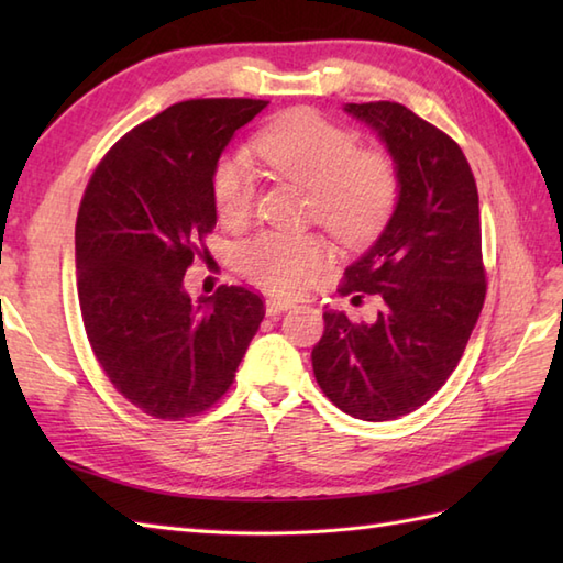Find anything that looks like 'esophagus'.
Segmentation results:
<instances>
[{
    "instance_id": "obj_1",
    "label": "esophagus",
    "mask_w": 563,
    "mask_h": 563,
    "mask_svg": "<svg viewBox=\"0 0 563 563\" xmlns=\"http://www.w3.org/2000/svg\"><path fill=\"white\" fill-rule=\"evenodd\" d=\"M290 307H292V302H288V300H278V297H268V300H266V314H268V317H275V314H280V312H288Z\"/></svg>"
}]
</instances>
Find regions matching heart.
<instances>
[{
    "label": "heart",
    "mask_w": 563,
    "mask_h": 563,
    "mask_svg": "<svg viewBox=\"0 0 563 563\" xmlns=\"http://www.w3.org/2000/svg\"><path fill=\"white\" fill-rule=\"evenodd\" d=\"M261 162L309 188L319 224L341 242L373 234L397 194V172L382 150H357L355 137L312 111H290L254 140ZM256 198V174L246 152L224 154L212 172V200L220 220L242 224ZM327 258L314 234L261 232L236 249L249 280L280 295L300 292Z\"/></svg>",
    "instance_id": "b5f03b06"
}]
</instances>
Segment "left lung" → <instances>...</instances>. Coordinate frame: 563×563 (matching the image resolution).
<instances>
[{"instance_id":"8db88e82","label":"left lung","mask_w":563,"mask_h":563,"mask_svg":"<svg viewBox=\"0 0 563 563\" xmlns=\"http://www.w3.org/2000/svg\"><path fill=\"white\" fill-rule=\"evenodd\" d=\"M343 111L385 142L399 196L339 290L377 295V319L353 324L343 312H324L312 367L343 413L394 421L445 385L479 319L486 297L479 194L457 142L406 106L345 103Z\"/></svg>"}]
</instances>
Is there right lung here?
Listing matches in <instances>:
<instances>
[{
	"instance_id": "add662e5",
	"label": "right lung",
	"mask_w": 563,
	"mask_h": 563,
	"mask_svg": "<svg viewBox=\"0 0 563 563\" xmlns=\"http://www.w3.org/2000/svg\"><path fill=\"white\" fill-rule=\"evenodd\" d=\"M254 99L174 103L115 142L84 190L75 249L84 329L113 387L162 421L230 389L263 321L261 297L222 288L194 302L184 275L212 232V172Z\"/></svg>"
}]
</instances>
